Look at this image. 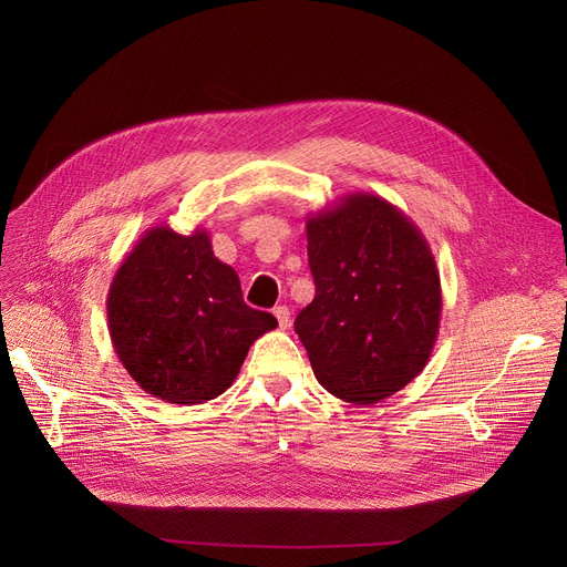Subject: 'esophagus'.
Wrapping results in <instances>:
<instances>
[{"label": "esophagus", "instance_id": "1", "mask_svg": "<svg viewBox=\"0 0 567 567\" xmlns=\"http://www.w3.org/2000/svg\"><path fill=\"white\" fill-rule=\"evenodd\" d=\"M274 315H276V319H278V326L285 331L287 326H289V321H291L289 308H287V306H278V308H274Z\"/></svg>", "mask_w": 567, "mask_h": 567}]
</instances>
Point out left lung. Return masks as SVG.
Here are the masks:
<instances>
[{
    "instance_id": "1",
    "label": "left lung",
    "mask_w": 567,
    "mask_h": 567,
    "mask_svg": "<svg viewBox=\"0 0 567 567\" xmlns=\"http://www.w3.org/2000/svg\"><path fill=\"white\" fill-rule=\"evenodd\" d=\"M315 299L293 321L315 377L351 404L402 391L432 355L441 278L423 231L395 204L349 193L306 220Z\"/></svg>"
}]
</instances>
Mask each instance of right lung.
I'll return each instance as SVG.
<instances>
[{
	"mask_svg": "<svg viewBox=\"0 0 567 567\" xmlns=\"http://www.w3.org/2000/svg\"><path fill=\"white\" fill-rule=\"evenodd\" d=\"M278 319L244 303L241 280L206 229L148 227L107 291L114 353L144 393L169 404L223 395L257 338Z\"/></svg>",
	"mask_w": 567,
	"mask_h": 567,
	"instance_id": "add662e5",
	"label": "right lung"
}]
</instances>
